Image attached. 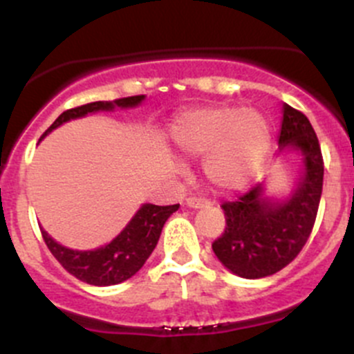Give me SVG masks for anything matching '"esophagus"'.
Masks as SVG:
<instances>
[{
  "label": "esophagus",
  "mask_w": 354,
  "mask_h": 354,
  "mask_svg": "<svg viewBox=\"0 0 354 354\" xmlns=\"http://www.w3.org/2000/svg\"><path fill=\"white\" fill-rule=\"evenodd\" d=\"M187 205L192 207V209H200V207L210 205L209 200L202 198V197H188L187 198Z\"/></svg>",
  "instance_id": "esophagus-1"
}]
</instances>
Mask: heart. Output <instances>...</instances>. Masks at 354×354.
<instances>
[{
	"instance_id": "heart-1",
	"label": "heart",
	"mask_w": 354,
	"mask_h": 354,
	"mask_svg": "<svg viewBox=\"0 0 354 354\" xmlns=\"http://www.w3.org/2000/svg\"><path fill=\"white\" fill-rule=\"evenodd\" d=\"M169 135L183 154H207L203 173L224 192L243 187L270 145V127L262 114L226 104L183 111L171 123Z\"/></svg>"
}]
</instances>
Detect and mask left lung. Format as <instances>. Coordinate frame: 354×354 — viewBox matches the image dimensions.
Instances as JSON below:
<instances>
[{
  "label": "left lung",
  "instance_id": "obj_1",
  "mask_svg": "<svg viewBox=\"0 0 354 354\" xmlns=\"http://www.w3.org/2000/svg\"><path fill=\"white\" fill-rule=\"evenodd\" d=\"M279 145H292L305 159V174L288 202L272 203L262 187L250 188L224 202L226 227L212 250L224 267L246 279L272 276L298 257L312 234L324 185V157L319 138L301 111L283 104Z\"/></svg>",
  "mask_w": 354,
  "mask_h": 354
}]
</instances>
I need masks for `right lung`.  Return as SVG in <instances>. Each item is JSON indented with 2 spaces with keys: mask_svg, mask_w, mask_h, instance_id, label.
Returning <instances> with one entry per match:
<instances>
[{
  "mask_svg": "<svg viewBox=\"0 0 354 354\" xmlns=\"http://www.w3.org/2000/svg\"><path fill=\"white\" fill-rule=\"evenodd\" d=\"M144 101V95H131V97L114 99V101H97L88 104L78 106V108L66 109L59 114L55 123L42 133L48 135L56 127L65 121L75 118L85 116L94 111H109L118 108H133ZM180 203L176 205H152L145 203L127 227L118 234L109 245L102 248L92 250V252H77L56 243L51 236H48L44 230H41L42 240L48 245L49 252L63 266L66 272L75 276L77 279L84 281L94 286H111V284L123 283L142 269L145 260L154 252L157 241H159L160 231L164 223L173 212H176Z\"/></svg>",
  "mask_w": 354,
  "mask_h": 354,
  "instance_id": "right-lung-1",
  "label": "right lung"
}]
</instances>
